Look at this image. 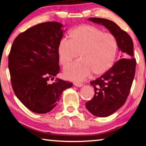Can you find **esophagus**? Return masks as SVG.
I'll list each match as a JSON object with an SVG mask.
<instances>
[{
    "instance_id": "1",
    "label": "esophagus",
    "mask_w": 146,
    "mask_h": 146,
    "mask_svg": "<svg viewBox=\"0 0 146 146\" xmlns=\"http://www.w3.org/2000/svg\"><path fill=\"white\" fill-rule=\"evenodd\" d=\"M73 84H74V86H75L76 87H78V88L82 87L83 86V84H81V83H78V82H74Z\"/></svg>"
}]
</instances>
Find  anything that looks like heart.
I'll return each instance as SVG.
<instances>
[{
    "instance_id": "1",
    "label": "heart",
    "mask_w": 146,
    "mask_h": 146,
    "mask_svg": "<svg viewBox=\"0 0 146 146\" xmlns=\"http://www.w3.org/2000/svg\"><path fill=\"white\" fill-rule=\"evenodd\" d=\"M69 38H62L58 45L60 63L66 66L78 54L81 60L64 68V76L67 79L81 81L92 73L103 75L113 66L117 53V42L113 34L83 25L69 32Z\"/></svg>"
}]
</instances>
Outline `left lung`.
Returning <instances> with one entry per match:
<instances>
[{
	"label": "left lung",
	"instance_id": "8db88e82",
	"mask_svg": "<svg viewBox=\"0 0 146 146\" xmlns=\"http://www.w3.org/2000/svg\"><path fill=\"white\" fill-rule=\"evenodd\" d=\"M88 21L105 27L116 38L121 58L107 72L93 80V99L86 103L88 110L98 117H107L123 106L129 96L135 77L136 59L134 58L133 42L131 36L112 21L90 17Z\"/></svg>",
	"mask_w": 146,
	"mask_h": 146
}]
</instances>
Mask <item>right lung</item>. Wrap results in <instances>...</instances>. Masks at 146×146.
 <instances>
[{"label":"right lung","instance_id":"add662e5","mask_svg":"<svg viewBox=\"0 0 146 146\" xmlns=\"http://www.w3.org/2000/svg\"><path fill=\"white\" fill-rule=\"evenodd\" d=\"M64 25L58 22L36 25L15 39L8 56L13 92L27 108L38 114L50 112L72 82L56 78L59 73L58 45Z\"/></svg>","mask_w":146,"mask_h":146}]
</instances>
